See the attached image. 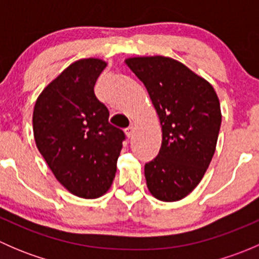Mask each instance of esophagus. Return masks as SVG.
<instances>
[{
	"label": "esophagus",
	"instance_id": "obj_1",
	"mask_svg": "<svg viewBox=\"0 0 259 259\" xmlns=\"http://www.w3.org/2000/svg\"><path fill=\"white\" fill-rule=\"evenodd\" d=\"M125 134H126V137L130 139V138L133 137V134H134V127L133 126L126 127V129H125Z\"/></svg>",
	"mask_w": 259,
	"mask_h": 259
}]
</instances>
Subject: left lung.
<instances>
[{
    "label": "left lung",
    "mask_w": 259,
    "mask_h": 259,
    "mask_svg": "<svg viewBox=\"0 0 259 259\" xmlns=\"http://www.w3.org/2000/svg\"><path fill=\"white\" fill-rule=\"evenodd\" d=\"M144 83L163 140L156 158L145 164L148 189L156 199L177 202L199 184L215 151L222 114L213 86L170 57L125 60Z\"/></svg>",
    "instance_id": "obj_1"
}]
</instances>
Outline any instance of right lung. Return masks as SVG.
Masks as SVG:
<instances>
[{
	"label": "right lung",
	"instance_id": "right-lung-1",
	"mask_svg": "<svg viewBox=\"0 0 259 259\" xmlns=\"http://www.w3.org/2000/svg\"><path fill=\"white\" fill-rule=\"evenodd\" d=\"M106 67L99 59L70 65L38 96L32 115L38 151L60 184L86 199L105 194L125 140L94 93Z\"/></svg>",
	"mask_w": 259,
	"mask_h": 259
}]
</instances>
